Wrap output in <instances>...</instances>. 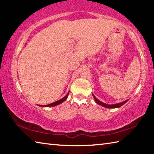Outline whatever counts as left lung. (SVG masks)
Returning <instances> with one entry per match:
<instances>
[{
	"mask_svg": "<svg viewBox=\"0 0 154 154\" xmlns=\"http://www.w3.org/2000/svg\"><path fill=\"white\" fill-rule=\"evenodd\" d=\"M93 97H94V100L96 101V103H97V104H100V105H101V106H104V107H106V108H109V109H110V108H118V107H120V106H121L122 105H123L124 104H125L127 101H128V100H125V101H124V102H122V103H118V104H105V103H102V102H100V100H98L97 98L95 97V96L94 95V94H93Z\"/></svg>",
	"mask_w": 154,
	"mask_h": 154,
	"instance_id": "8db88e82",
	"label": "left lung"
}]
</instances>
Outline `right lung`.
<instances>
[{
	"label": "right lung",
	"mask_w": 154,
	"mask_h": 154,
	"mask_svg": "<svg viewBox=\"0 0 154 154\" xmlns=\"http://www.w3.org/2000/svg\"><path fill=\"white\" fill-rule=\"evenodd\" d=\"M68 94H69V92H68V93L66 94V96L64 97L63 98H62L61 99L59 100H57V101H55V102H54V103H51V104H47V105H42V106H56V105H57V104H61V103H63V101H65V100H66L67 97H68ZM40 106H41V105H40Z\"/></svg>",
	"instance_id": "right-lung-1"
}]
</instances>
